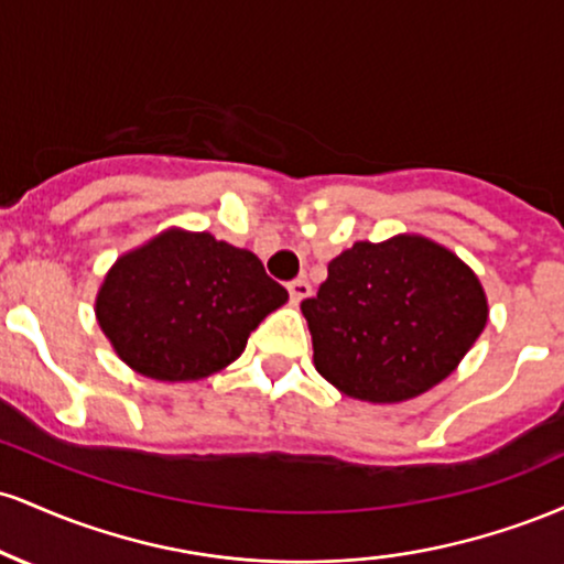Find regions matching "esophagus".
Segmentation results:
<instances>
[{
  "label": "esophagus",
  "instance_id": "esophagus-1",
  "mask_svg": "<svg viewBox=\"0 0 564 564\" xmlns=\"http://www.w3.org/2000/svg\"><path fill=\"white\" fill-rule=\"evenodd\" d=\"M289 294H291V302L300 304L302 300H307L310 296V283L304 281V278H296V281L289 283Z\"/></svg>",
  "mask_w": 564,
  "mask_h": 564
}]
</instances>
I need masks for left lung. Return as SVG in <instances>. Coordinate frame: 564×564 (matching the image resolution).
<instances>
[{"instance_id":"obj_1","label":"left lung","mask_w":564,"mask_h":564,"mask_svg":"<svg viewBox=\"0 0 564 564\" xmlns=\"http://www.w3.org/2000/svg\"><path fill=\"white\" fill-rule=\"evenodd\" d=\"M302 315L315 371L347 398L390 405L456 371L488 323V296L448 246L398 232L334 257Z\"/></svg>"}]
</instances>
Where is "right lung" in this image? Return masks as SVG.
<instances>
[{
    "label": "right lung",
    "mask_w": 564,
    "mask_h": 564,
    "mask_svg": "<svg viewBox=\"0 0 564 564\" xmlns=\"http://www.w3.org/2000/svg\"><path fill=\"white\" fill-rule=\"evenodd\" d=\"M286 300L254 251L166 228L111 264L95 318L134 373L198 381L241 358L249 334Z\"/></svg>",
    "instance_id": "right-lung-1"
}]
</instances>
